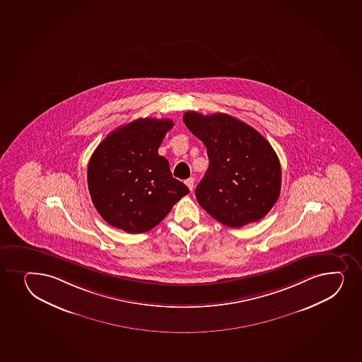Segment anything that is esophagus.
<instances>
[{
    "instance_id": "obj_1",
    "label": "esophagus",
    "mask_w": 362,
    "mask_h": 362,
    "mask_svg": "<svg viewBox=\"0 0 362 362\" xmlns=\"http://www.w3.org/2000/svg\"><path fill=\"white\" fill-rule=\"evenodd\" d=\"M185 184H187V187H189V189H190V191H192V189H194V184H195V179H187V180H185Z\"/></svg>"
}]
</instances>
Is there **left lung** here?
<instances>
[{"label":"left lung","instance_id":"8db88e82","mask_svg":"<svg viewBox=\"0 0 362 362\" xmlns=\"http://www.w3.org/2000/svg\"><path fill=\"white\" fill-rule=\"evenodd\" d=\"M183 120L204 142L209 158L195 190L199 206L230 228L262 219L281 187V163L267 139L228 114L187 112Z\"/></svg>","mask_w":362,"mask_h":362}]
</instances>
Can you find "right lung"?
Segmentation results:
<instances>
[{
  "label": "right lung",
  "mask_w": 362,
  "mask_h": 362,
  "mask_svg": "<svg viewBox=\"0 0 362 362\" xmlns=\"http://www.w3.org/2000/svg\"><path fill=\"white\" fill-rule=\"evenodd\" d=\"M170 119L143 118L110 132L88 165V187L95 208L113 228L142 233L155 228L190 190L172 177L158 155Z\"/></svg>",
  "instance_id": "add662e5"
}]
</instances>
